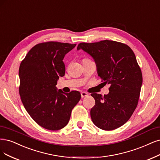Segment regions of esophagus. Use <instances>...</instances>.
Listing matches in <instances>:
<instances>
[{
    "label": "esophagus",
    "mask_w": 160,
    "mask_h": 160,
    "mask_svg": "<svg viewBox=\"0 0 160 160\" xmlns=\"http://www.w3.org/2000/svg\"><path fill=\"white\" fill-rule=\"evenodd\" d=\"M81 95L82 98H84L85 97H87L89 95H88V93H87L86 92H81Z\"/></svg>",
    "instance_id": "obj_1"
}]
</instances>
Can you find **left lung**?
I'll return each mask as SVG.
<instances>
[{
	"instance_id": "obj_1",
	"label": "left lung",
	"mask_w": 160,
	"mask_h": 160,
	"mask_svg": "<svg viewBox=\"0 0 160 160\" xmlns=\"http://www.w3.org/2000/svg\"><path fill=\"white\" fill-rule=\"evenodd\" d=\"M77 49L90 55L102 83L111 85L108 95L91 94L95 100L91 110L92 122L104 130L120 127L135 111L142 85L134 53L127 45L111 40L81 43Z\"/></svg>"
}]
</instances>
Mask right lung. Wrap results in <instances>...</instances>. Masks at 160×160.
<instances>
[{
  "label": "right lung",
  "instance_id": "obj_1",
  "mask_svg": "<svg viewBox=\"0 0 160 160\" xmlns=\"http://www.w3.org/2000/svg\"><path fill=\"white\" fill-rule=\"evenodd\" d=\"M76 44L49 42L33 47L19 68V93L32 118L42 127L58 130L68 124L81 99L79 91L65 93L56 85L65 75L63 59Z\"/></svg>",
  "mask_w": 160,
  "mask_h": 160
}]
</instances>
